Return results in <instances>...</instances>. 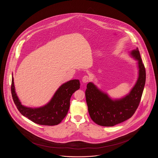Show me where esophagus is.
I'll use <instances>...</instances> for the list:
<instances>
[{
	"instance_id": "1",
	"label": "esophagus",
	"mask_w": 158,
	"mask_h": 158,
	"mask_svg": "<svg viewBox=\"0 0 158 158\" xmlns=\"http://www.w3.org/2000/svg\"><path fill=\"white\" fill-rule=\"evenodd\" d=\"M90 80V78L88 76H84L82 78V82L83 83H86L89 82Z\"/></svg>"
}]
</instances>
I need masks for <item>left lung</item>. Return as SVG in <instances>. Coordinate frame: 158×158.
Here are the masks:
<instances>
[{
  "label": "left lung",
  "instance_id": "1",
  "mask_svg": "<svg viewBox=\"0 0 158 158\" xmlns=\"http://www.w3.org/2000/svg\"><path fill=\"white\" fill-rule=\"evenodd\" d=\"M131 54L138 60L139 75L135 86L124 98L112 100L94 83L87 85L85 96L88 112L91 119L99 126L111 127L127 120L139 105L146 82V70L138 48Z\"/></svg>",
  "mask_w": 158,
  "mask_h": 158
}]
</instances>
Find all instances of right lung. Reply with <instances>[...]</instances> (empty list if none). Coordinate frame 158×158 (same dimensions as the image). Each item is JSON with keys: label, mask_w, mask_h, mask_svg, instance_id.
Returning <instances> with one entry per match:
<instances>
[{"label": "right lung", "mask_w": 158, "mask_h": 158, "mask_svg": "<svg viewBox=\"0 0 158 158\" xmlns=\"http://www.w3.org/2000/svg\"><path fill=\"white\" fill-rule=\"evenodd\" d=\"M79 88V80L70 81L60 86L47 105L37 108H28L21 104L16 96L12 76L11 94L17 109L24 117L40 125L55 126L60 123L66 116L70 107V98Z\"/></svg>", "instance_id": "right-lung-1"}]
</instances>
